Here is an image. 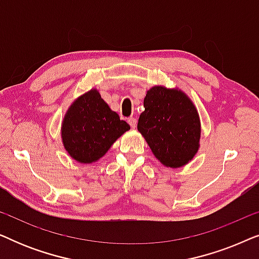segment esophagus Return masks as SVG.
Listing matches in <instances>:
<instances>
[{
	"mask_svg": "<svg viewBox=\"0 0 259 259\" xmlns=\"http://www.w3.org/2000/svg\"><path fill=\"white\" fill-rule=\"evenodd\" d=\"M127 121H128L130 126L132 127V128H136V126H137V119L136 118H128Z\"/></svg>",
	"mask_w": 259,
	"mask_h": 259,
	"instance_id": "obj_1",
	"label": "esophagus"
}]
</instances>
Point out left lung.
Masks as SVG:
<instances>
[{
  "label": "left lung",
  "instance_id": "1",
  "mask_svg": "<svg viewBox=\"0 0 259 259\" xmlns=\"http://www.w3.org/2000/svg\"><path fill=\"white\" fill-rule=\"evenodd\" d=\"M144 107L138 131L155 158L169 167L187 164L197 153L200 138L199 116L190 99L180 91L157 86L147 92Z\"/></svg>",
  "mask_w": 259,
  "mask_h": 259
}]
</instances>
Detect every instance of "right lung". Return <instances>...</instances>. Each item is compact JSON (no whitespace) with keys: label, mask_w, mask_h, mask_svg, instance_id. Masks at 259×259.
<instances>
[{"label":"right lung","mask_w":259,"mask_h":259,"mask_svg":"<svg viewBox=\"0 0 259 259\" xmlns=\"http://www.w3.org/2000/svg\"><path fill=\"white\" fill-rule=\"evenodd\" d=\"M130 130L93 90L70 106L62 122V140L70 157L80 162L100 159L123 132Z\"/></svg>","instance_id":"add662e5"}]
</instances>
